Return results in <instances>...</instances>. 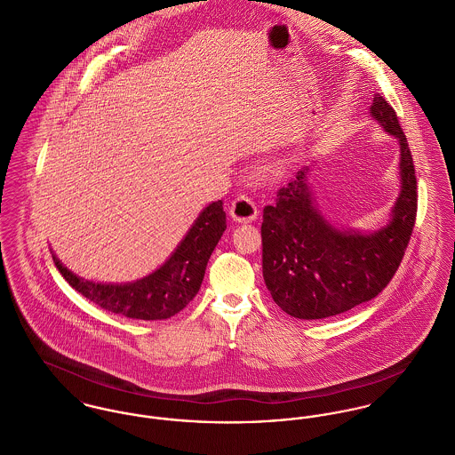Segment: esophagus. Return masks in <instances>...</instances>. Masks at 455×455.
Returning a JSON list of instances; mask_svg holds the SVG:
<instances>
[{
	"label": "esophagus",
	"instance_id": "obj_1",
	"mask_svg": "<svg viewBox=\"0 0 455 455\" xmlns=\"http://www.w3.org/2000/svg\"><path fill=\"white\" fill-rule=\"evenodd\" d=\"M230 216L237 223H252L258 218V208L252 203V199L239 196L232 204H230Z\"/></svg>",
	"mask_w": 455,
	"mask_h": 455
}]
</instances>
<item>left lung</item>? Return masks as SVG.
Returning <instances> with one entry per match:
<instances>
[{
    "label": "left lung",
    "instance_id": "1",
    "mask_svg": "<svg viewBox=\"0 0 455 455\" xmlns=\"http://www.w3.org/2000/svg\"><path fill=\"white\" fill-rule=\"evenodd\" d=\"M371 116L400 145V194L386 227L372 234L332 227L315 204L308 168L263 210V279L294 318H327L371 301L393 279L411 241L418 212L412 154L396 112L379 93Z\"/></svg>",
    "mask_w": 455,
    "mask_h": 455
}]
</instances>
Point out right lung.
<instances>
[{
	"mask_svg": "<svg viewBox=\"0 0 455 455\" xmlns=\"http://www.w3.org/2000/svg\"><path fill=\"white\" fill-rule=\"evenodd\" d=\"M227 228L223 203L201 211L175 252L152 274L126 283H102L77 277L53 254L70 285L110 314L139 320H164L183 310L199 292L211 252Z\"/></svg>",
	"mask_w": 455,
	"mask_h": 455,
	"instance_id": "add662e5",
	"label": "right lung"
}]
</instances>
